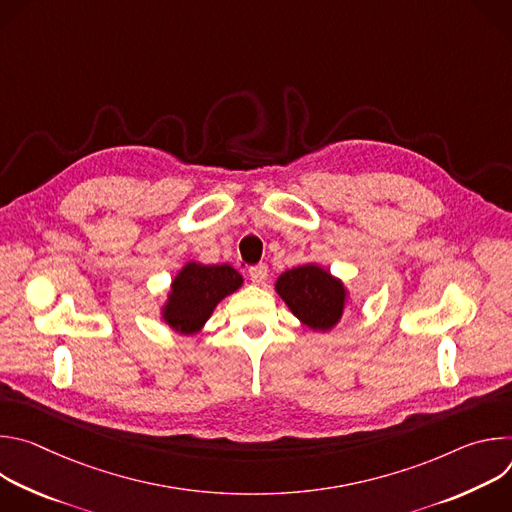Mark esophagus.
I'll list each match as a JSON object with an SVG mask.
<instances>
[{"mask_svg":"<svg viewBox=\"0 0 512 512\" xmlns=\"http://www.w3.org/2000/svg\"><path fill=\"white\" fill-rule=\"evenodd\" d=\"M249 277L253 283H263L267 279V265L265 263H257L253 267H249Z\"/></svg>","mask_w":512,"mask_h":512,"instance_id":"1","label":"esophagus"}]
</instances>
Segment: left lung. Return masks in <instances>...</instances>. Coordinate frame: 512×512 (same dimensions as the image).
Masks as SVG:
<instances>
[{"instance_id": "8db88e82", "label": "left lung", "mask_w": 512, "mask_h": 512, "mask_svg": "<svg viewBox=\"0 0 512 512\" xmlns=\"http://www.w3.org/2000/svg\"><path fill=\"white\" fill-rule=\"evenodd\" d=\"M277 294L306 326L330 330L342 316L344 285L318 265H302L279 275Z\"/></svg>"}]
</instances>
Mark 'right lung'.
<instances>
[{
	"mask_svg": "<svg viewBox=\"0 0 512 512\" xmlns=\"http://www.w3.org/2000/svg\"><path fill=\"white\" fill-rule=\"evenodd\" d=\"M241 283L243 277L227 263H188L172 281V294L164 308V318L174 330L194 334L208 320L216 304L239 289Z\"/></svg>",
	"mask_w": 512,
	"mask_h": 512,
	"instance_id": "1",
	"label": "right lung"
}]
</instances>
